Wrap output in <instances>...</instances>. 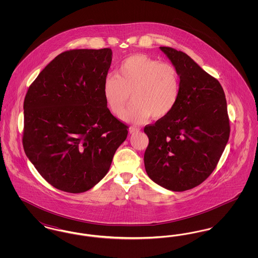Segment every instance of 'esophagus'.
<instances>
[{"label": "esophagus", "mask_w": 258, "mask_h": 258, "mask_svg": "<svg viewBox=\"0 0 258 258\" xmlns=\"http://www.w3.org/2000/svg\"><path fill=\"white\" fill-rule=\"evenodd\" d=\"M128 132H130V134L134 135V134H137V133H139V132H140V128L135 127V126H131V127L128 128Z\"/></svg>", "instance_id": "esophagus-1"}]
</instances>
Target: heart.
Masks as SVG:
<instances>
[{
  "label": "heart",
  "mask_w": 258,
  "mask_h": 258,
  "mask_svg": "<svg viewBox=\"0 0 258 258\" xmlns=\"http://www.w3.org/2000/svg\"><path fill=\"white\" fill-rule=\"evenodd\" d=\"M101 90L107 108L115 116L123 113L132 94L134 102L122 119L140 123L151 116L161 119L175 108L181 81L177 69L171 63L136 54L118 66L116 75L105 77Z\"/></svg>",
  "instance_id": "obj_1"
}]
</instances>
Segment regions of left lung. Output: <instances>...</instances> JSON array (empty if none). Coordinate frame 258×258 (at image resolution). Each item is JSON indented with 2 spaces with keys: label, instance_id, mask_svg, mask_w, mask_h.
<instances>
[{
  "label": "left lung",
  "instance_id": "1",
  "mask_svg": "<svg viewBox=\"0 0 258 258\" xmlns=\"http://www.w3.org/2000/svg\"><path fill=\"white\" fill-rule=\"evenodd\" d=\"M177 69L181 91L175 108L144 133L148 176L156 184L184 191L204 182L227 144L230 125L220 82L182 51L160 47Z\"/></svg>",
  "mask_w": 258,
  "mask_h": 258
}]
</instances>
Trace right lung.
<instances>
[{"instance_id": "obj_1", "label": "right lung", "mask_w": 258, "mask_h": 258, "mask_svg": "<svg viewBox=\"0 0 258 258\" xmlns=\"http://www.w3.org/2000/svg\"><path fill=\"white\" fill-rule=\"evenodd\" d=\"M112 50L62 52L40 72L24 99L25 154L54 187L80 194L107 174L127 136L102 96Z\"/></svg>"}]
</instances>
